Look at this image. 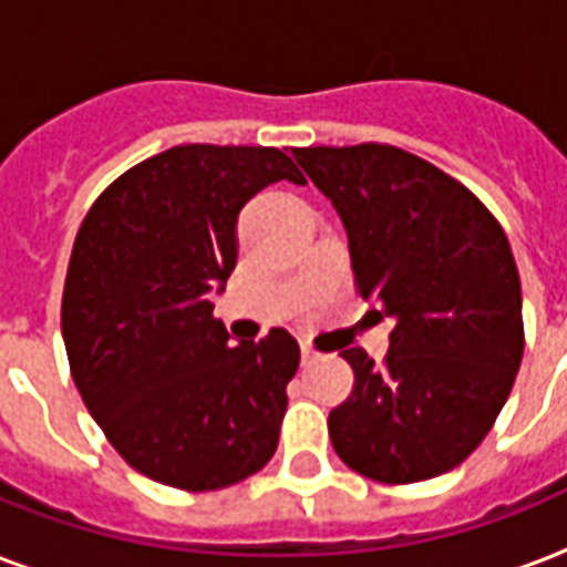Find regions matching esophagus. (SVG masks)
Masks as SVG:
<instances>
[{"label": "esophagus", "mask_w": 567, "mask_h": 567, "mask_svg": "<svg viewBox=\"0 0 567 567\" xmlns=\"http://www.w3.org/2000/svg\"><path fill=\"white\" fill-rule=\"evenodd\" d=\"M300 355H302V368H309V364H315V362H318V359H320L318 350H311L309 344H302Z\"/></svg>", "instance_id": "esophagus-1"}]
</instances>
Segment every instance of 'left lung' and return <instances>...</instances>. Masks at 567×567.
<instances>
[{"label":"left lung","instance_id":"left-lung-1","mask_svg":"<svg viewBox=\"0 0 567 567\" xmlns=\"http://www.w3.org/2000/svg\"><path fill=\"white\" fill-rule=\"evenodd\" d=\"M293 158L344 223L359 293L394 320L385 364L341 353L355 388L329 414L332 447L377 483L447 474L488 435L524 355L509 240L465 185L396 146Z\"/></svg>","mask_w":567,"mask_h":567}]
</instances>
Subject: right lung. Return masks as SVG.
<instances>
[{"instance_id":"right-lung-1","label":"right lung","mask_w":567,"mask_h":567,"mask_svg":"<svg viewBox=\"0 0 567 567\" xmlns=\"http://www.w3.org/2000/svg\"><path fill=\"white\" fill-rule=\"evenodd\" d=\"M306 185L270 146H173L93 203L66 267L73 382L120 456L155 483L214 492L270 462L300 344H231L212 293L238 265V214L274 182Z\"/></svg>"}]
</instances>
